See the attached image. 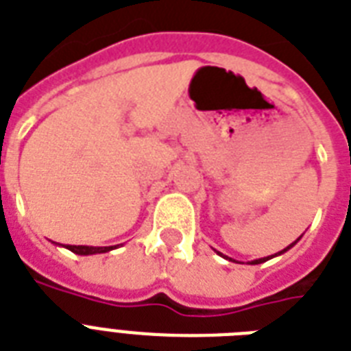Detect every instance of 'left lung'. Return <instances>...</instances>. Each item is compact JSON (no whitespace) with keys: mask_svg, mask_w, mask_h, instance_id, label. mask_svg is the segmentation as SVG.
<instances>
[{"mask_svg":"<svg viewBox=\"0 0 351 351\" xmlns=\"http://www.w3.org/2000/svg\"><path fill=\"white\" fill-rule=\"evenodd\" d=\"M300 239H301V237H300ZM300 239H298V240H300ZM298 240H296V242H292L291 245H287L285 249H282V251H280V253H276V254H271V256H263V258L253 260V262H249V263H251V265H256V263H263V262H267V260L274 258V256H280V254H283V253H285V251H289V249H291L292 245H296V244H298ZM217 254H221V256H224V254H222V253H219V251H217ZM224 258H226V260H231V262H234V260H233V258H230V256H224ZM237 263H239V262H237Z\"/></svg>","mask_w":351,"mask_h":351,"instance_id":"left-lung-1","label":"left lung"}]
</instances>
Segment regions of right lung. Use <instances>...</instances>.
I'll return each mask as SVG.
<instances>
[{
    "mask_svg": "<svg viewBox=\"0 0 351 351\" xmlns=\"http://www.w3.org/2000/svg\"><path fill=\"white\" fill-rule=\"evenodd\" d=\"M60 245V244H59ZM71 253L82 254V256H89V254H100L109 253L112 249H117V245H107V247H95V245H64Z\"/></svg>",
    "mask_w": 351,
    "mask_h": 351,
    "instance_id": "right-lung-1",
    "label": "right lung"
}]
</instances>
